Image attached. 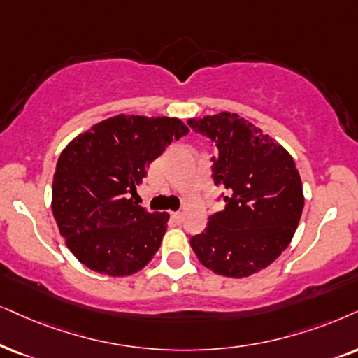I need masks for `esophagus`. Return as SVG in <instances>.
<instances>
[{
    "label": "esophagus",
    "mask_w": 358,
    "mask_h": 358,
    "mask_svg": "<svg viewBox=\"0 0 358 358\" xmlns=\"http://www.w3.org/2000/svg\"><path fill=\"white\" fill-rule=\"evenodd\" d=\"M171 220L175 221V223H182L183 221V213H180V211H175V213H171Z\"/></svg>",
    "instance_id": "34e87169"
}]
</instances>
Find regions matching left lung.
I'll use <instances>...</instances> for the list:
<instances>
[{
	"mask_svg": "<svg viewBox=\"0 0 358 358\" xmlns=\"http://www.w3.org/2000/svg\"><path fill=\"white\" fill-rule=\"evenodd\" d=\"M215 143L213 180L226 188L224 210L189 239L215 274L241 279L259 273L292 241L304 208L299 170L286 148L231 112L189 119Z\"/></svg>",
	"mask_w": 358,
	"mask_h": 358,
	"instance_id": "8db88e82",
	"label": "left lung"
}]
</instances>
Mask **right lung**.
Listing matches in <instances>:
<instances>
[{"label":"right lung","instance_id":"obj_1","mask_svg":"<svg viewBox=\"0 0 358 358\" xmlns=\"http://www.w3.org/2000/svg\"><path fill=\"white\" fill-rule=\"evenodd\" d=\"M188 134L176 117L115 115L92 125L61 152L51 208L59 233L85 268L124 278L160 248L169 213H148L134 196L166 145Z\"/></svg>","mask_w":358,"mask_h":358}]
</instances>
